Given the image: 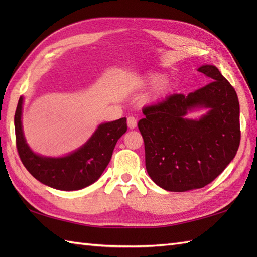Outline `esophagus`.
<instances>
[{"mask_svg":"<svg viewBox=\"0 0 257 257\" xmlns=\"http://www.w3.org/2000/svg\"><path fill=\"white\" fill-rule=\"evenodd\" d=\"M127 124L130 129H135L136 127H137V119H136L135 117H129L127 119Z\"/></svg>","mask_w":257,"mask_h":257,"instance_id":"esophagus-1","label":"esophagus"}]
</instances>
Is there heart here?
<instances>
[{
    "label": "heart",
    "mask_w": 257,
    "mask_h": 257,
    "mask_svg": "<svg viewBox=\"0 0 257 257\" xmlns=\"http://www.w3.org/2000/svg\"><path fill=\"white\" fill-rule=\"evenodd\" d=\"M163 79V75L159 74H155L149 76L148 78L145 80V85L146 86H156L154 96L155 98H162L167 96L169 92L171 91L172 85L169 80H162Z\"/></svg>",
    "instance_id": "heart-1"
}]
</instances>
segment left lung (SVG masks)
<instances>
[{
	"instance_id": "1",
	"label": "left lung",
	"mask_w": 257,
	"mask_h": 257,
	"mask_svg": "<svg viewBox=\"0 0 257 257\" xmlns=\"http://www.w3.org/2000/svg\"><path fill=\"white\" fill-rule=\"evenodd\" d=\"M211 83L188 96L174 94L143 109L138 128L145 141L146 169L157 185L185 192L211 183L235 157L239 140V103L235 89L213 65H202ZM205 107L199 119L185 117Z\"/></svg>"
}]
</instances>
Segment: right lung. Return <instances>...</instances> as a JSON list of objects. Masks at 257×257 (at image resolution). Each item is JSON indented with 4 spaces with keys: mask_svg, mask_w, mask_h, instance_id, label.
Segmentation results:
<instances>
[{
    "mask_svg": "<svg viewBox=\"0 0 257 257\" xmlns=\"http://www.w3.org/2000/svg\"><path fill=\"white\" fill-rule=\"evenodd\" d=\"M22 108L23 97H20L14 116L19 156L33 177L53 189L74 191L96 182L110 161L118 139L127 132V119L120 118L98 125L85 145L66 156H41L26 143L22 127Z\"/></svg>",
    "mask_w": 257,
    "mask_h": 257,
    "instance_id": "1",
    "label": "right lung"
}]
</instances>
